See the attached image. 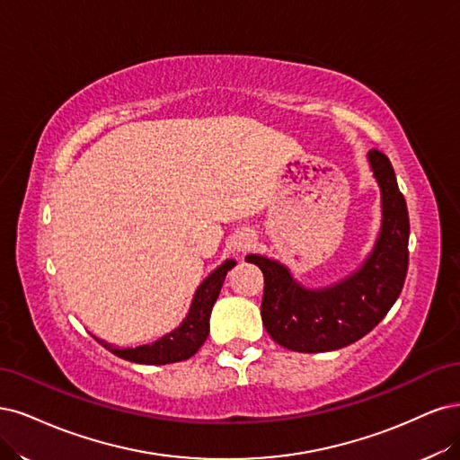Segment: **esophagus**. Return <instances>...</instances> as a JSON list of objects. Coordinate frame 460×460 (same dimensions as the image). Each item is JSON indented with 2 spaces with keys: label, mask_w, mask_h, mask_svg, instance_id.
<instances>
[{
  "label": "esophagus",
  "mask_w": 460,
  "mask_h": 460,
  "mask_svg": "<svg viewBox=\"0 0 460 460\" xmlns=\"http://www.w3.org/2000/svg\"><path fill=\"white\" fill-rule=\"evenodd\" d=\"M254 246V236L252 234H239L236 236V241H234V250L239 252V254H246V252Z\"/></svg>",
  "instance_id": "obj_1"
}]
</instances>
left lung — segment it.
Returning <instances> with one entry per match:
<instances>
[{"label":"left lung","instance_id":"1","mask_svg":"<svg viewBox=\"0 0 460 460\" xmlns=\"http://www.w3.org/2000/svg\"><path fill=\"white\" fill-rule=\"evenodd\" d=\"M382 192V227L361 268L327 288H304L275 260L250 254L263 273L261 321L279 346L317 353L358 342L386 317L409 265V212L388 156L368 151Z\"/></svg>","mask_w":460,"mask_h":460}]
</instances>
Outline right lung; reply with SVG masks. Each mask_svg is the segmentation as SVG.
I'll return each instance as SVG.
<instances>
[{"mask_svg":"<svg viewBox=\"0 0 460 460\" xmlns=\"http://www.w3.org/2000/svg\"><path fill=\"white\" fill-rule=\"evenodd\" d=\"M231 268H234V260L224 261L216 271L206 277L199 287L195 298H192L190 309L183 323L173 332L156 340V342L137 348H114L112 344H107L105 340L99 338L97 342L118 355V358L141 365H168L192 358L204 344V340L208 338L212 307Z\"/></svg>","mask_w":460,"mask_h":460,"instance_id":"obj_1","label":"right lung"}]
</instances>
